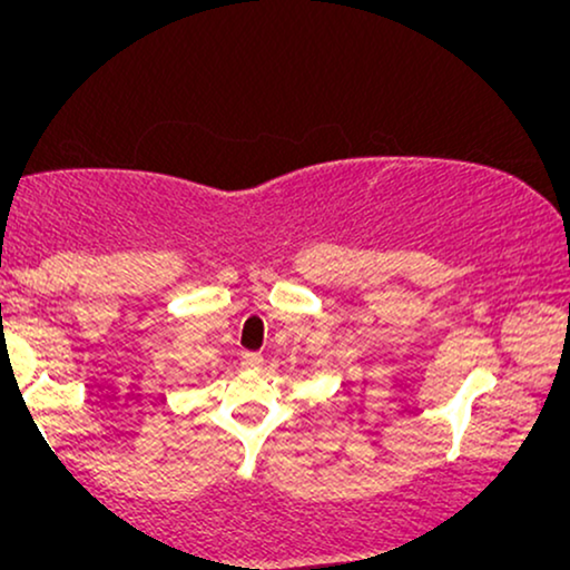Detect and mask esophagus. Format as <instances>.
<instances>
[{
  "label": "esophagus",
  "instance_id": "1",
  "mask_svg": "<svg viewBox=\"0 0 570 570\" xmlns=\"http://www.w3.org/2000/svg\"><path fill=\"white\" fill-rule=\"evenodd\" d=\"M244 365L246 368H262L264 365V355L262 353H244Z\"/></svg>",
  "mask_w": 570,
  "mask_h": 570
}]
</instances>
